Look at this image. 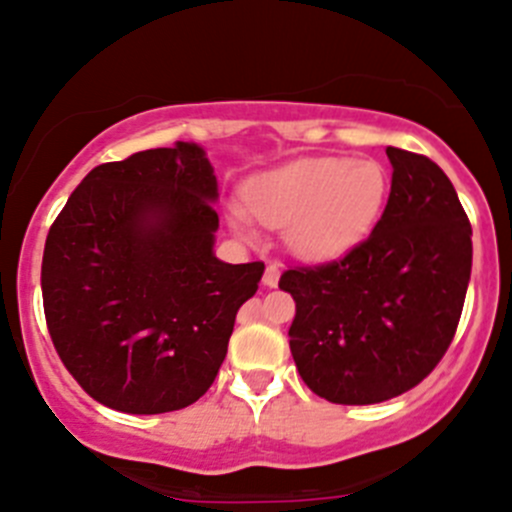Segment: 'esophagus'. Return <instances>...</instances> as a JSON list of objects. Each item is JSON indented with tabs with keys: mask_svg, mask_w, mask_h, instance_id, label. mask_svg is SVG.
I'll return each mask as SVG.
<instances>
[{
	"mask_svg": "<svg viewBox=\"0 0 512 512\" xmlns=\"http://www.w3.org/2000/svg\"><path fill=\"white\" fill-rule=\"evenodd\" d=\"M262 282H265V287H277V282H280V267H277V265H267Z\"/></svg>",
	"mask_w": 512,
	"mask_h": 512,
	"instance_id": "34e87169",
	"label": "esophagus"
}]
</instances>
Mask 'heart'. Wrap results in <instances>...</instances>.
I'll return each mask as SVG.
<instances>
[{
    "mask_svg": "<svg viewBox=\"0 0 512 512\" xmlns=\"http://www.w3.org/2000/svg\"><path fill=\"white\" fill-rule=\"evenodd\" d=\"M388 192L380 162L312 157L252 177L245 185V212L267 227H285L287 245L297 255L330 260L370 235Z\"/></svg>",
    "mask_w": 512,
    "mask_h": 512,
    "instance_id": "obj_1",
    "label": "heart"
}]
</instances>
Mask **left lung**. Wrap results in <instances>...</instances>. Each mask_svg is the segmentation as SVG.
I'll return each mask as SVG.
<instances>
[{"label":"left lung","instance_id":"left-lung-1","mask_svg":"<svg viewBox=\"0 0 512 512\" xmlns=\"http://www.w3.org/2000/svg\"><path fill=\"white\" fill-rule=\"evenodd\" d=\"M393 185L370 235L337 260L295 265L290 350L307 388L337 405L398 398L453 342L473 267V230L430 157L388 147Z\"/></svg>","mask_w":512,"mask_h":512}]
</instances>
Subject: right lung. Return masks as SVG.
Masks as SVG:
<instances>
[{"label": "right lung", "mask_w": 512, "mask_h": 512, "mask_svg": "<svg viewBox=\"0 0 512 512\" xmlns=\"http://www.w3.org/2000/svg\"><path fill=\"white\" fill-rule=\"evenodd\" d=\"M215 200L205 150L177 142L94 167L49 227L47 330L97 403L172 413L215 382L237 310L265 272L217 260Z\"/></svg>", "instance_id": "obj_1"}]
</instances>
